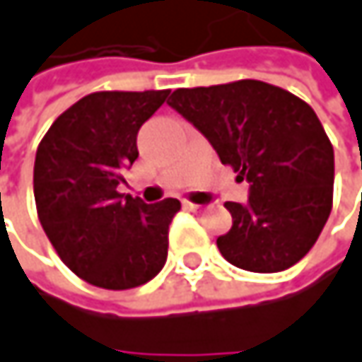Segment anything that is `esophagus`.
<instances>
[{
  "instance_id": "obj_1",
  "label": "esophagus",
  "mask_w": 362,
  "mask_h": 362,
  "mask_svg": "<svg viewBox=\"0 0 362 362\" xmlns=\"http://www.w3.org/2000/svg\"><path fill=\"white\" fill-rule=\"evenodd\" d=\"M184 207L188 209V211H194V214H203L207 207H203V205H197V203H190V201H186L184 203Z\"/></svg>"
}]
</instances>
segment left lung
<instances>
[{"label": "left lung", "mask_w": 362, "mask_h": 362, "mask_svg": "<svg viewBox=\"0 0 362 362\" xmlns=\"http://www.w3.org/2000/svg\"><path fill=\"white\" fill-rule=\"evenodd\" d=\"M250 184L248 203L228 201L232 228L217 248L232 265L276 274L317 243L334 203V147L313 107L263 81L176 88L168 101Z\"/></svg>", "instance_id": "left-lung-1"}]
</instances>
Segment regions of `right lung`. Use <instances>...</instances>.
<instances>
[{
    "label": "right lung",
    "mask_w": 362,
    "mask_h": 362,
    "mask_svg": "<svg viewBox=\"0 0 362 362\" xmlns=\"http://www.w3.org/2000/svg\"><path fill=\"white\" fill-rule=\"evenodd\" d=\"M170 90H99L59 115L35 157L39 221L64 265L105 290L153 279L168 259L178 199L155 205L117 192L139 157V128Z\"/></svg>",
    "instance_id": "right-lung-1"
}]
</instances>
